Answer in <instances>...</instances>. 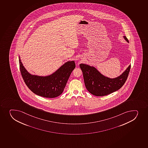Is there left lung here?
Wrapping results in <instances>:
<instances>
[{"label":"left lung","instance_id":"1","mask_svg":"<svg viewBox=\"0 0 148 148\" xmlns=\"http://www.w3.org/2000/svg\"><path fill=\"white\" fill-rule=\"evenodd\" d=\"M125 40L129 42L127 38ZM79 66L82 70L85 87L91 94L97 97H102L120 89L127 79L130 70L131 65L121 76L110 79L101 74L94 67L81 64Z\"/></svg>","mask_w":148,"mask_h":148}]
</instances>
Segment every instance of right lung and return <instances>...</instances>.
Listing matches in <instances>:
<instances>
[{
	"label": "right lung",
	"mask_w": 148,
	"mask_h": 148,
	"mask_svg": "<svg viewBox=\"0 0 148 148\" xmlns=\"http://www.w3.org/2000/svg\"><path fill=\"white\" fill-rule=\"evenodd\" d=\"M19 58L21 73L25 84L34 94L46 98H54L61 95L76 66L74 61L68 62L52 75L43 77L28 73Z\"/></svg>",
	"instance_id": "obj_1"
}]
</instances>
